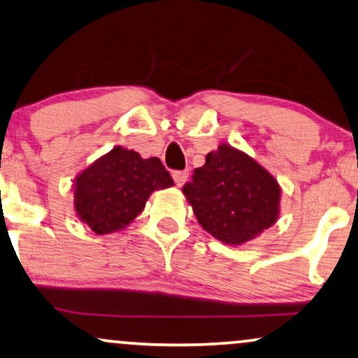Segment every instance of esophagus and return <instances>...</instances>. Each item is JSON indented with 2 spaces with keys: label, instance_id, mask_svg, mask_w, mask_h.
Wrapping results in <instances>:
<instances>
[{
  "label": "esophagus",
  "instance_id": "esophagus-1",
  "mask_svg": "<svg viewBox=\"0 0 358 358\" xmlns=\"http://www.w3.org/2000/svg\"><path fill=\"white\" fill-rule=\"evenodd\" d=\"M188 175H190V171H188V170H176V171H173L175 183L178 185V187H183L185 182H187V180H188Z\"/></svg>",
  "mask_w": 358,
  "mask_h": 358
}]
</instances>
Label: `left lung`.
Returning a JSON list of instances; mask_svg holds the SVG:
<instances>
[{
    "mask_svg": "<svg viewBox=\"0 0 358 358\" xmlns=\"http://www.w3.org/2000/svg\"><path fill=\"white\" fill-rule=\"evenodd\" d=\"M183 193L198 223L228 245H242L277 222L280 187L265 168L228 145L206 155Z\"/></svg>",
    "mask_w": 358,
    "mask_h": 358,
    "instance_id": "left-lung-1",
    "label": "left lung"
}]
</instances>
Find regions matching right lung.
<instances>
[{
	"instance_id": "obj_1",
	"label": "right lung",
	"mask_w": 358,
	"mask_h": 358,
	"mask_svg": "<svg viewBox=\"0 0 358 358\" xmlns=\"http://www.w3.org/2000/svg\"><path fill=\"white\" fill-rule=\"evenodd\" d=\"M173 185L158 158L143 160L140 153L115 146L76 178L75 208L94 234L122 230L155 190Z\"/></svg>"
}]
</instances>
